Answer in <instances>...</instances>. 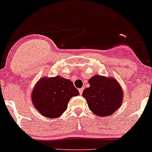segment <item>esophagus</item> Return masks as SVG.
I'll use <instances>...</instances> for the list:
<instances>
[{"mask_svg": "<svg viewBox=\"0 0 152 152\" xmlns=\"http://www.w3.org/2000/svg\"><path fill=\"white\" fill-rule=\"evenodd\" d=\"M83 90H84V88H82L79 89V94H83Z\"/></svg>", "mask_w": 152, "mask_h": 152, "instance_id": "34e87169", "label": "esophagus"}]
</instances>
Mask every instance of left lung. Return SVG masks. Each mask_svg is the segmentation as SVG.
Returning a JSON list of instances; mask_svg holds the SVG:
<instances>
[{"label": "left lung", "mask_w": 152, "mask_h": 152, "mask_svg": "<svg viewBox=\"0 0 152 152\" xmlns=\"http://www.w3.org/2000/svg\"><path fill=\"white\" fill-rule=\"evenodd\" d=\"M90 87L85 89L83 97L91 111L100 117L113 115L123 101V89L115 79L95 75L88 79Z\"/></svg>", "instance_id": "left-lung-1"}]
</instances>
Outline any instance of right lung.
Listing matches in <instances>:
<instances>
[{"label": "right lung", "mask_w": 152, "mask_h": 152, "mask_svg": "<svg viewBox=\"0 0 152 152\" xmlns=\"http://www.w3.org/2000/svg\"><path fill=\"white\" fill-rule=\"evenodd\" d=\"M79 94V91L69 79L56 76L39 79L31 96L34 108L42 115L56 118L66 111L71 97Z\"/></svg>", "instance_id": "add662e5"}]
</instances>
